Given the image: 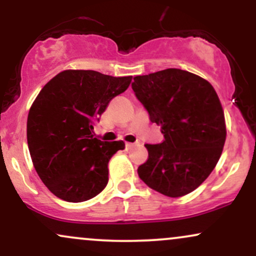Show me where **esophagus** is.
Masks as SVG:
<instances>
[{
    "mask_svg": "<svg viewBox=\"0 0 256 256\" xmlns=\"http://www.w3.org/2000/svg\"><path fill=\"white\" fill-rule=\"evenodd\" d=\"M134 146V143H126V149H128V148H131V146Z\"/></svg>",
    "mask_w": 256,
    "mask_h": 256,
    "instance_id": "1",
    "label": "esophagus"
}]
</instances>
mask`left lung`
<instances>
[{
	"label": "left lung",
	"mask_w": 256,
	"mask_h": 256,
	"mask_svg": "<svg viewBox=\"0 0 256 256\" xmlns=\"http://www.w3.org/2000/svg\"><path fill=\"white\" fill-rule=\"evenodd\" d=\"M132 90L165 138L146 144L148 160L138 167L140 178L168 198L194 192L214 170L226 140L214 88L194 73L167 68L134 77Z\"/></svg>",
	"instance_id": "left-lung-1"
}]
</instances>
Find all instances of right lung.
<instances>
[{
	"instance_id": "right-lung-1",
	"label": "right lung",
	"mask_w": 256,
	"mask_h": 256,
	"mask_svg": "<svg viewBox=\"0 0 256 256\" xmlns=\"http://www.w3.org/2000/svg\"><path fill=\"white\" fill-rule=\"evenodd\" d=\"M131 79L66 70L40 91L28 116V150L40 178L58 198L88 201L106 188L108 162L125 143L94 137V124Z\"/></svg>"
}]
</instances>
